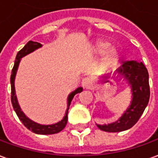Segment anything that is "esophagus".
<instances>
[{"instance_id":"esophagus-1","label":"esophagus","mask_w":158,"mask_h":158,"mask_svg":"<svg viewBox=\"0 0 158 158\" xmlns=\"http://www.w3.org/2000/svg\"><path fill=\"white\" fill-rule=\"evenodd\" d=\"M81 85H82V86L84 87V88H90L91 87V85H92V81L90 80L89 79H87V78H85L82 80V82H81Z\"/></svg>"}]
</instances>
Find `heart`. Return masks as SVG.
I'll list each match as a JSON object with an SVG mask.
<instances>
[{
	"instance_id": "1",
	"label": "heart",
	"mask_w": 158,
	"mask_h": 158,
	"mask_svg": "<svg viewBox=\"0 0 158 158\" xmlns=\"http://www.w3.org/2000/svg\"><path fill=\"white\" fill-rule=\"evenodd\" d=\"M110 46L111 44L108 41L99 39L91 44L89 51L94 55H102L106 52L103 57V64L106 65H110L116 62L119 58V52L115 48H110Z\"/></svg>"
}]
</instances>
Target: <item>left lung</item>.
<instances>
[{"label": "left lung", "mask_w": 158, "mask_h": 158, "mask_svg": "<svg viewBox=\"0 0 158 158\" xmlns=\"http://www.w3.org/2000/svg\"><path fill=\"white\" fill-rule=\"evenodd\" d=\"M110 80L125 81L130 87L131 101L122 116L108 124H97V127L106 132H122L132 128L138 122L150 100L149 73L143 62L127 61L123 63L113 74L102 75L99 82L105 84Z\"/></svg>", "instance_id": "obj_1"}]
</instances>
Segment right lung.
Segmentation results:
<instances>
[{
  "mask_svg": "<svg viewBox=\"0 0 158 158\" xmlns=\"http://www.w3.org/2000/svg\"><path fill=\"white\" fill-rule=\"evenodd\" d=\"M43 46L40 43L34 41H29L27 43V44L25 45L20 52H18L16 57H15V61L14 67L12 69V73H11V77H10V83H11V102L14 107V110L16 113L17 116L20 119V121L23 123L26 128L28 129L31 130L33 133L38 134V135H52V134H57L63 130L66 123L68 121V110L70 105L72 103V101L73 99V97L77 94H79L83 91V88L81 86H79L78 88L73 91L72 93L69 94L68 97H67V107H66V111L65 114L63 117L61 121L57 122L53 124H40L32 121L29 117L25 114L23 111L22 110L21 106L19 105V102L16 97V94H15V76L17 73V70L19 67L20 62L22 60V58L27 55H29L30 53L36 51L37 49L41 48Z\"/></svg>",
  "mask_w": 158,
  "mask_h": 158,
  "instance_id": "add662e5",
  "label": "right lung"
}]
</instances>
